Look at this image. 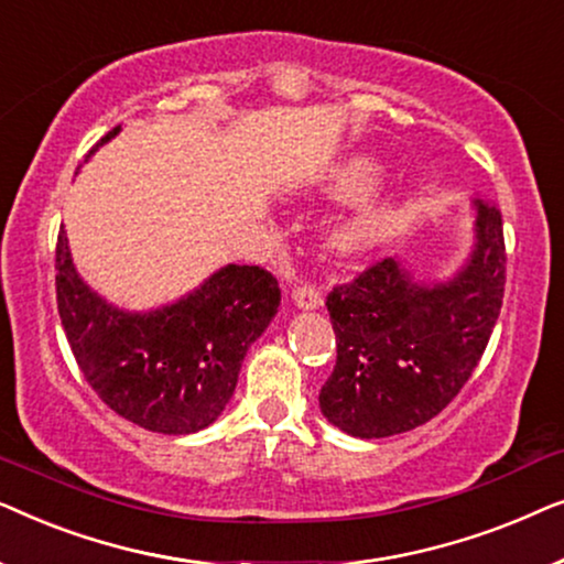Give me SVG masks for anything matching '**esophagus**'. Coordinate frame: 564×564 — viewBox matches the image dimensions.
<instances>
[{
  "mask_svg": "<svg viewBox=\"0 0 564 564\" xmlns=\"http://www.w3.org/2000/svg\"><path fill=\"white\" fill-rule=\"evenodd\" d=\"M292 300H295V305L303 307V311H313V307H318L323 303V295L315 284L300 282L295 292H292Z\"/></svg>",
  "mask_w": 564,
  "mask_h": 564,
  "instance_id": "1",
  "label": "esophagus"
}]
</instances>
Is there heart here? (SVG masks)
<instances>
[{
  "mask_svg": "<svg viewBox=\"0 0 564 564\" xmlns=\"http://www.w3.org/2000/svg\"><path fill=\"white\" fill-rule=\"evenodd\" d=\"M377 176H380V169L369 161H351L338 169V172L330 176V189L341 197H357L365 195L367 189L375 187ZM408 213L400 205L382 203V205H369L365 210H359L354 218L344 220L341 226L334 230V246L338 251L351 253L365 249V246H372L382 238L395 234V230L403 226Z\"/></svg>",
  "mask_w": 564,
  "mask_h": 564,
  "instance_id": "obj_1",
  "label": "heart"
}]
</instances>
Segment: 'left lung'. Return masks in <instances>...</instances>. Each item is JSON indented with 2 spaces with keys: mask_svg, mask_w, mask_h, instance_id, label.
<instances>
[{
  "mask_svg": "<svg viewBox=\"0 0 564 564\" xmlns=\"http://www.w3.org/2000/svg\"><path fill=\"white\" fill-rule=\"evenodd\" d=\"M475 251L449 282L423 284L382 259L328 292L336 367L321 411L346 434H403L444 411L475 372L503 305V218L475 199Z\"/></svg>",
  "mask_w": 564,
  "mask_h": 564,
  "instance_id": "1",
  "label": "left lung"
}]
</instances>
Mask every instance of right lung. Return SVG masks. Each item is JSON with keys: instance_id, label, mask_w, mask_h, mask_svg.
Masks as SVG:
<instances>
[{"instance_id": "obj_1", "label": "right lung", "mask_w": 564, "mask_h": 564, "mask_svg": "<svg viewBox=\"0 0 564 564\" xmlns=\"http://www.w3.org/2000/svg\"><path fill=\"white\" fill-rule=\"evenodd\" d=\"M56 303L76 365L102 403L135 426L180 436L210 426L228 405L246 351L280 307V284L261 267L228 264L180 303L126 313L82 282L61 228Z\"/></svg>"}]
</instances>
